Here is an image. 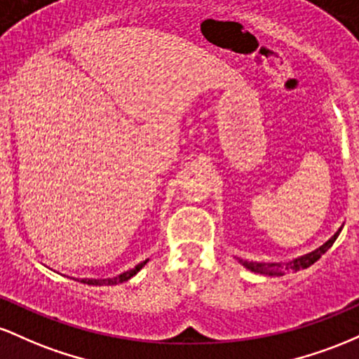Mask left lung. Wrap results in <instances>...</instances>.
<instances>
[{"mask_svg": "<svg viewBox=\"0 0 359 359\" xmlns=\"http://www.w3.org/2000/svg\"><path fill=\"white\" fill-rule=\"evenodd\" d=\"M341 229L337 231L334 236L331 238L329 241H325L323 246H319V248L311 251V253L304 255V257L300 258H295L294 262L287 263V265H282V263H257V262H246V259H240V263L243 266H246V269L255 271V273H262V275H270V277H278V275H283L285 273V270H302V269H307V266L314 265V263L319 259L323 255L331 248L332 245H334L336 238L339 236Z\"/></svg>", "mask_w": 359, "mask_h": 359, "instance_id": "obj_1", "label": "left lung"}]
</instances>
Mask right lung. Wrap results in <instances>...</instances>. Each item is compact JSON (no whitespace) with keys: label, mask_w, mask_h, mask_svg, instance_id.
I'll use <instances>...</instances> for the list:
<instances>
[{"label":"right lung","mask_w":359,"mask_h":359,"mask_svg":"<svg viewBox=\"0 0 359 359\" xmlns=\"http://www.w3.org/2000/svg\"><path fill=\"white\" fill-rule=\"evenodd\" d=\"M147 262H148V259H145V262H142V263H138V265L135 266V269L128 270V271H125V273L118 275V277H114V278H102V280H94V278L88 280V278H82L81 282H82V283H88V285H116V283L126 282V280H130L131 277H133V275H137L138 271L142 270L143 266L147 265Z\"/></svg>","instance_id":"obj_1"}]
</instances>
